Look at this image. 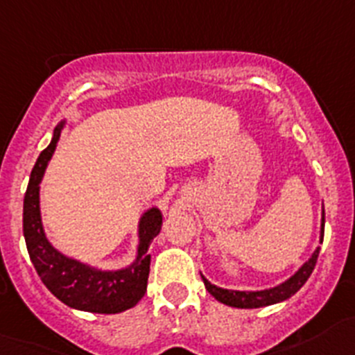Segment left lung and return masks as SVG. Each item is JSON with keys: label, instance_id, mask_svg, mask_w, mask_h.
<instances>
[{"label": "left lung", "instance_id": "1", "mask_svg": "<svg viewBox=\"0 0 355 355\" xmlns=\"http://www.w3.org/2000/svg\"><path fill=\"white\" fill-rule=\"evenodd\" d=\"M324 223H326V213L322 209V223H320V241L324 239ZM318 252L320 248H317L313 252V255L304 262L301 268L297 269L295 275H292L287 282L284 284L276 285L272 288H266V291H255V292H246V291H227V288H220L216 285L209 284L206 278H204V285H206L207 292L213 295L216 301L220 303L227 304V306H234V308H262V306H269V304H276L282 303L285 299L292 297L299 288L303 287L306 284V279L310 278L311 271L315 269V264H317L318 259Z\"/></svg>", "mask_w": 355, "mask_h": 355}]
</instances>
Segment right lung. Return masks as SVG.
Masks as SVG:
<instances>
[{
    "label": "right lung",
    "mask_w": 355,
    "mask_h": 355,
    "mask_svg": "<svg viewBox=\"0 0 355 355\" xmlns=\"http://www.w3.org/2000/svg\"><path fill=\"white\" fill-rule=\"evenodd\" d=\"M64 121L54 128L52 141L38 156L24 195L22 230L29 259L45 287L67 306L93 313H119L133 308L144 295L149 276V245L162 229V213L151 207L139 222L137 257L128 268L102 271L58 252L45 237L40 216V183L60 141Z\"/></svg>",
    "instance_id": "add662e5"
}]
</instances>
